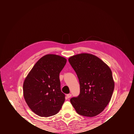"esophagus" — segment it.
<instances>
[{"label":"esophagus","mask_w":134,"mask_h":134,"mask_svg":"<svg viewBox=\"0 0 134 134\" xmlns=\"http://www.w3.org/2000/svg\"><path fill=\"white\" fill-rule=\"evenodd\" d=\"M72 97V94H67V98H71Z\"/></svg>","instance_id":"34e87169"}]
</instances>
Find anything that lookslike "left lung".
Masks as SVG:
<instances>
[{
  "label": "left lung",
  "instance_id": "left-lung-1",
  "mask_svg": "<svg viewBox=\"0 0 134 134\" xmlns=\"http://www.w3.org/2000/svg\"><path fill=\"white\" fill-rule=\"evenodd\" d=\"M69 62L76 73L80 94L71 103L78 114L92 117L99 115L109 103L115 82L110 67L97 56L81 53L71 56Z\"/></svg>",
  "mask_w": 134,
  "mask_h": 134
}]
</instances>
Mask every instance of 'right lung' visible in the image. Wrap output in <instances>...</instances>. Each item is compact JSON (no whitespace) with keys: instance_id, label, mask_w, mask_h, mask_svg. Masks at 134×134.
I'll return each mask as SVG.
<instances>
[{"instance_id":"obj_1","label":"right lung","mask_w":134,"mask_h":134,"mask_svg":"<svg viewBox=\"0 0 134 134\" xmlns=\"http://www.w3.org/2000/svg\"><path fill=\"white\" fill-rule=\"evenodd\" d=\"M67 62L58 55L47 54L40 59L23 82V96L28 107L41 117L57 114L65 100L61 91L59 74Z\"/></svg>"}]
</instances>
